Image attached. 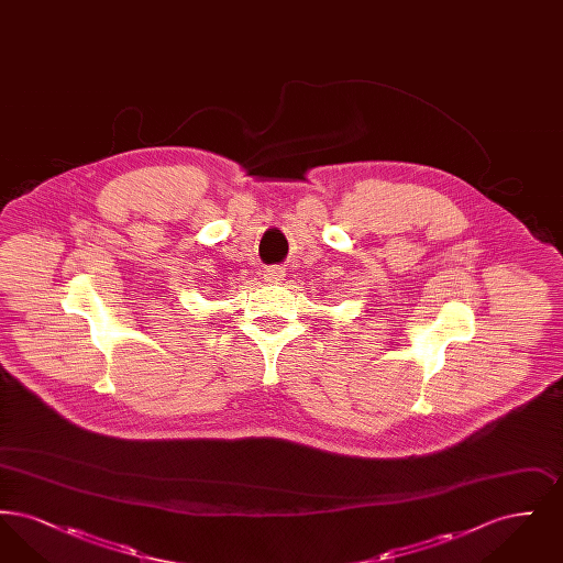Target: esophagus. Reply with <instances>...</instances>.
I'll return each mask as SVG.
<instances>
[{
	"mask_svg": "<svg viewBox=\"0 0 563 563\" xmlns=\"http://www.w3.org/2000/svg\"><path fill=\"white\" fill-rule=\"evenodd\" d=\"M283 269L280 268H268L264 272V278H266V283H280L283 280Z\"/></svg>",
	"mask_w": 563,
	"mask_h": 563,
	"instance_id": "esophagus-1",
	"label": "esophagus"
}]
</instances>
